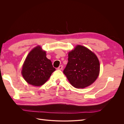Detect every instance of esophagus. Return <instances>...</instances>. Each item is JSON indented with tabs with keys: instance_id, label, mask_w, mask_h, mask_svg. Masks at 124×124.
<instances>
[{
	"instance_id": "34e87169",
	"label": "esophagus",
	"mask_w": 124,
	"mask_h": 124,
	"mask_svg": "<svg viewBox=\"0 0 124 124\" xmlns=\"http://www.w3.org/2000/svg\"><path fill=\"white\" fill-rule=\"evenodd\" d=\"M62 68H63V66L62 65H61L59 66L58 68H57V69L58 70H62Z\"/></svg>"
}]
</instances>
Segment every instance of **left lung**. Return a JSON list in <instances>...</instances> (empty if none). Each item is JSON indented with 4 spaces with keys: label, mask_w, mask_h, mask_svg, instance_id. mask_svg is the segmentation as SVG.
Wrapping results in <instances>:
<instances>
[{
    "label": "left lung",
    "mask_w": 124,
    "mask_h": 124,
    "mask_svg": "<svg viewBox=\"0 0 124 124\" xmlns=\"http://www.w3.org/2000/svg\"><path fill=\"white\" fill-rule=\"evenodd\" d=\"M68 60L63 72L73 87L85 88L98 78L99 61L97 56L87 47L78 45L69 52Z\"/></svg>",
    "instance_id": "left-lung-1"
}]
</instances>
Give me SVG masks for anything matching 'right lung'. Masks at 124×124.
<instances>
[{
  "instance_id": "1",
  "label": "right lung",
  "mask_w": 124,
  "mask_h": 124,
  "mask_svg": "<svg viewBox=\"0 0 124 124\" xmlns=\"http://www.w3.org/2000/svg\"><path fill=\"white\" fill-rule=\"evenodd\" d=\"M46 51L37 46L29 52L22 67V74L29 84L42 85L56 70L51 61L46 57Z\"/></svg>"
}]
</instances>
